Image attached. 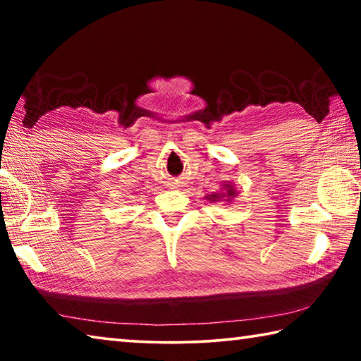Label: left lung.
I'll return each instance as SVG.
<instances>
[{"mask_svg": "<svg viewBox=\"0 0 361 361\" xmlns=\"http://www.w3.org/2000/svg\"><path fill=\"white\" fill-rule=\"evenodd\" d=\"M234 195H235L234 188H232L231 185H224L221 192H219V194H210V195H207L205 199H209V200H212V202H215V200L224 199V197H226V200H231L232 197H234Z\"/></svg>", "mask_w": 361, "mask_h": 361, "instance_id": "8db88e82", "label": "left lung"}]
</instances>
